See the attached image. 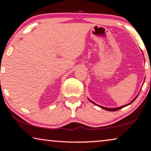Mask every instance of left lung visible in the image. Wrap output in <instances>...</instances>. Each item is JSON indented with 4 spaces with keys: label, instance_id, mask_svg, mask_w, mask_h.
Instances as JSON below:
<instances>
[{
    "label": "left lung",
    "instance_id": "1",
    "mask_svg": "<svg viewBox=\"0 0 151 151\" xmlns=\"http://www.w3.org/2000/svg\"><path fill=\"white\" fill-rule=\"evenodd\" d=\"M137 96H138V95H137ZM137 96H136V97H135V98H134V99L133 100H132V101L131 102H130V103H129V104H127V105H125V106H121V107H119V108H105V107H102V106H98V105H97V104H96L95 103H94V102H92V101H90H90H91V102H92V103H93L94 104H95V105H96V106H99V107H101V108H103V109H104V110H108V111H116V110H120V109H122V108H123L124 107H125V106H128V105H130V104H132V102H133V101H134V100H135V99H136V98H137Z\"/></svg>",
    "mask_w": 151,
    "mask_h": 151
}]
</instances>
